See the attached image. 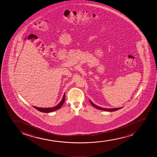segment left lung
<instances>
[{
  "mask_svg": "<svg viewBox=\"0 0 157 157\" xmlns=\"http://www.w3.org/2000/svg\"><path fill=\"white\" fill-rule=\"evenodd\" d=\"M90 101V103H91L93 107H94L95 108H97V109H98L101 110H105V111H116V110H118L120 109H121V108H122V107H121V108H110V109L104 108H102V107H100L96 106V105H95L93 103H92V102H91Z\"/></svg>",
  "mask_w": 157,
  "mask_h": 157,
  "instance_id": "obj_1",
  "label": "left lung"
}]
</instances>
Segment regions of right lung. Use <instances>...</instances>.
<instances>
[{
    "label": "right lung",
    "instance_id": "obj_1",
    "mask_svg": "<svg viewBox=\"0 0 157 157\" xmlns=\"http://www.w3.org/2000/svg\"><path fill=\"white\" fill-rule=\"evenodd\" d=\"M65 95L64 94L63 95V98L62 100L61 101V102L57 105V106L54 107H52V108H39V107H37L34 106V108H36V109L38 110V111L42 112V113H48L50 112H52V111H55L56 110L59 109V108H61V107L62 106L63 104H64V101H65Z\"/></svg>",
    "mask_w": 157,
    "mask_h": 157
}]
</instances>
